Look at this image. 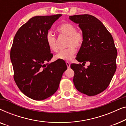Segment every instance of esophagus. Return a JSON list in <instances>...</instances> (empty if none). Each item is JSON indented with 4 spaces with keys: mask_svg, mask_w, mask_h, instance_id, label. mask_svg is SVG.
<instances>
[{
    "mask_svg": "<svg viewBox=\"0 0 126 126\" xmlns=\"http://www.w3.org/2000/svg\"><path fill=\"white\" fill-rule=\"evenodd\" d=\"M66 64L67 65V67H68V68H70V63H69V62H66Z\"/></svg>",
    "mask_w": 126,
    "mask_h": 126,
    "instance_id": "obj_1",
    "label": "esophagus"
}]
</instances>
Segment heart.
I'll list each match as a JSON object with an SVG mask.
<instances>
[{"instance_id":"b5f03b06","label":"heart","mask_w":126,"mask_h":126,"mask_svg":"<svg viewBox=\"0 0 126 126\" xmlns=\"http://www.w3.org/2000/svg\"><path fill=\"white\" fill-rule=\"evenodd\" d=\"M57 31L60 35L67 37L66 46L68 47L60 51L56 55L55 58L57 60L69 61L73 57L76 52L75 47L79 49L83 44V34L80 31L76 30L75 26L70 23H63L58 27ZM46 41L51 50L58 51L57 40L51 32H48L46 34Z\"/></svg>"}]
</instances>
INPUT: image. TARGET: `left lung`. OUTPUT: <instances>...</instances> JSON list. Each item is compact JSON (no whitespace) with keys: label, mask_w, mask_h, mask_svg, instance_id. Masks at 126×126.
Returning <instances> with one entry per match:
<instances>
[{"label":"left lung","mask_w":126,"mask_h":126,"mask_svg":"<svg viewBox=\"0 0 126 126\" xmlns=\"http://www.w3.org/2000/svg\"><path fill=\"white\" fill-rule=\"evenodd\" d=\"M79 24L84 36L83 44L76 58L79 63H72L75 72L73 83L76 88L88 96H94L108 87L116 69L117 50L112 36L102 22L89 14L70 16ZM90 65L82 66L86 62Z\"/></svg>","instance_id":"obj_1"}]
</instances>
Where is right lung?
Here are the masks:
<instances>
[{"label": "right lung", "mask_w": 126, "mask_h": 126, "mask_svg": "<svg viewBox=\"0 0 126 126\" xmlns=\"http://www.w3.org/2000/svg\"><path fill=\"white\" fill-rule=\"evenodd\" d=\"M61 15L32 17L19 29L14 38L10 51L14 79L20 91L35 100L53 95L67 69L63 60L49 63L53 55L46 41L48 30Z\"/></svg>", "instance_id": "right-lung-1"}]
</instances>
